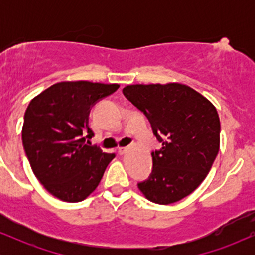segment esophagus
<instances>
[{"label":"esophagus","instance_id":"esophagus-1","mask_svg":"<svg viewBox=\"0 0 255 255\" xmlns=\"http://www.w3.org/2000/svg\"><path fill=\"white\" fill-rule=\"evenodd\" d=\"M128 151V147H119V154H125Z\"/></svg>","mask_w":255,"mask_h":255}]
</instances>
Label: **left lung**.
<instances>
[{
  "mask_svg": "<svg viewBox=\"0 0 255 255\" xmlns=\"http://www.w3.org/2000/svg\"><path fill=\"white\" fill-rule=\"evenodd\" d=\"M125 97L150 121L160 150L152 151V172L137 183L152 203L169 205L194 192L219 151L221 122L209 99L187 85H128Z\"/></svg>",
  "mask_w": 255,
  "mask_h": 255,
  "instance_id": "left-lung-1",
  "label": "left lung"
}]
</instances>
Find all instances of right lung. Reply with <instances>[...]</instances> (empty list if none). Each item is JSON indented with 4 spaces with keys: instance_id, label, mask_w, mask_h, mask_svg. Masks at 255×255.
Instances as JSON below:
<instances>
[{
    "instance_id": "right-lung-1",
    "label": "right lung",
    "mask_w": 255,
    "mask_h": 255,
    "mask_svg": "<svg viewBox=\"0 0 255 255\" xmlns=\"http://www.w3.org/2000/svg\"><path fill=\"white\" fill-rule=\"evenodd\" d=\"M119 87L118 84L62 81L28 104L22 126L25 153L38 181L60 200L78 203L86 199L115 158V153H105L90 144L93 131L89 116L93 105Z\"/></svg>"
}]
</instances>
